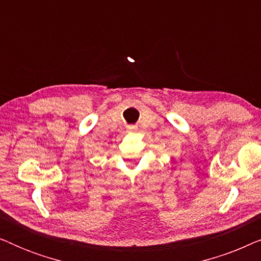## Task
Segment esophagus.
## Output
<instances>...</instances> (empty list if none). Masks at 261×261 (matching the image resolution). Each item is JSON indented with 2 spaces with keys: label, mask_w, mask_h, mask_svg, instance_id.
<instances>
[{
  "label": "esophagus",
  "mask_w": 261,
  "mask_h": 261,
  "mask_svg": "<svg viewBox=\"0 0 261 261\" xmlns=\"http://www.w3.org/2000/svg\"><path fill=\"white\" fill-rule=\"evenodd\" d=\"M127 132H128V133H134V132H137V127H135V126H128Z\"/></svg>",
  "instance_id": "obj_1"
}]
</instances>
